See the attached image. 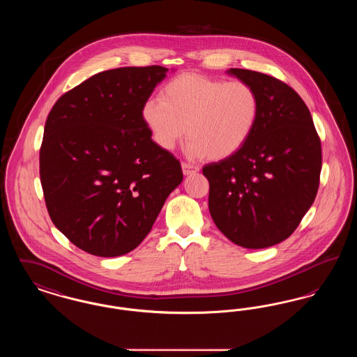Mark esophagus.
Instances as JSON below:
<instances>
[{
    "mask_svg": "<svg viewBox=\"0 0 357 357\" xmlns=\"http://www.w3.org/2000/svg\"><path fill=\"white\" fill-rule=\"evenodd\" d=\"M182 171H183V174L185 175H191V174H195V172H198L199 171V167H197V166H194V165H191V163H182Z\"/></svg>",
    "mask_w": 357,
    "mask_h": 357,
    "instance_id": "obj_1",
    "label": "esophagus"
}]
</instances>
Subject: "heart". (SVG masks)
Listing matches in <instances>:
<instances>
[{
    "instance_id": "heart-1",
    "label": "heart",
    "mask_w": 357,
    "mask_h": 357,
    "mask_svg": "<svg viewBox=\"0 0 357 357\" xmlns=\"http://www.w3.org/2000/svg\"><path fill=\"white\" fill-rule=\"evenodd\" d=\"M259 116V98L246 82H225L198 73H183L150 98L142 118L153 140L172 150L185 137L191 156L225 159L248 142Z\"/></svg>"
}]
</instances>
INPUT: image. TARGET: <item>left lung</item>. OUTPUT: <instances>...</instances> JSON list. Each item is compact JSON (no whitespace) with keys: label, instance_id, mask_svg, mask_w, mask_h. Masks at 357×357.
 I'll use <instances>...</instances> for the list:
<instances>
[{"label":"left lung","instance_id":"8db88e82","mask_svg":"<svg viewBox=\"0 0 357 357\" xmlns=\"http://www.w3.org/2000/svg\"><path fill=\"white\" fill-rule=\"evenodd\" d=\"M227 75L255 88L259 116L237 153L204 166L208 210L231 242L265 249L287 239L313 204L321 142L305 102L288 84L249 69Z\"/></svg>","mask_w":357,"mask_h":357}]
</instances>
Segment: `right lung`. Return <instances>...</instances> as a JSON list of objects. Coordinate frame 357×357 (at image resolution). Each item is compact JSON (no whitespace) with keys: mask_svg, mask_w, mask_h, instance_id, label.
<instances>
[{"mask_svg":"<svg viewBox=\"0 0 357 357\" xmlns=\"http://www.w3.org/2000/svg\"><path fill=\"white\" fill-rule=\"evenodd\" d=\"M169 69L104 70L64 93L48 115L40 178L54 226L86 253L127 255L151 231L183 181L142 107Z\"/></svg>","mask_w":357,"mask_h":357,"instance_id":"1","label":"right lung"}]
</instances>
